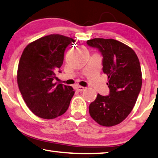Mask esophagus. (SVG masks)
I'll list each match as a JSON object with an SVG mask.
<instances>
[{
	"label": "esophagus",
	"instance_id": "34e87169",
	"mask_svg": "<svg viewBox=\"0 0 158 158\" xmlns=\"http://www.w3.org/2000/svg\"><path fill=\"white\" fill-rule=\"evenodd\" d=\"M85 89V87H82V86H77L76 87V89L77 91H78V92H82V91H84Z\"/></svg>",
	"mask_w": 158,
	"mask_h": 158
}]
</instances>
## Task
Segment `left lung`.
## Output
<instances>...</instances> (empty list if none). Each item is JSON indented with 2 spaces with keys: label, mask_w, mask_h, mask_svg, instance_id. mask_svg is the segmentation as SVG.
<instances>
[{
  "label": "left lung",
  "mask_w": 158,
  "mask_h": 158,
  "mask_svg": "<svg viewBox=\"0 0 158 158\" xmlns=\"http://www.w3.org/2000/svg\"><path fill=\"white\" fill-rule=\"evenodd\" d=\"M87 44L103 55V71L108 77L110 89L109 96L98 94L89 105V114L99 125L116 126L131 112L142 88L139 59L131 47L112 39L94 38Z\"/></svg>",
  "instance_id": "1"
}]
</instances>
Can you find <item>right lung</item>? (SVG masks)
<instances>
[{
	"mask_svg": "<svg viewBox=\"0 0 158 158\" xmlns=\"http://www.w3.org/2000/svg\"><path fill=\"white\" fill-rule=\"evenodd\" d=\"M73 39L50 35L27 44L20 58L17 83L25 103L37 117L52 119L69 108L75 92L71 86L55 82V72Z\"/></svg>",
	"mask_w": 158,
	"mask_h": 158,
	"instance_id": "1",
	"label": "right lung"
}]
</instances>
